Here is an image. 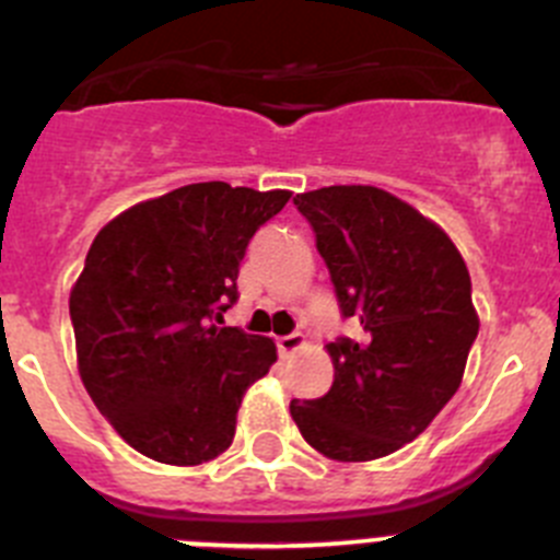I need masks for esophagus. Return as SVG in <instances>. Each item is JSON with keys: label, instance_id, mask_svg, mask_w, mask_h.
<instances>
[{"label": "esophagus", "instance_id": "34e87169", "mask_svg": "<svg viewBox=\"0 0 560 560\" xmlns=\"http://www.w3.org/2000/svg\"><path fill=\"white\" fill-rule=\"evenodd\" d=\"M302 346H305V335L302 332H291V335H283V338H277V351L283 357L294 354V351H300Z\"/></svg>", "mask_w": 560, "mask_h": 560}]
</instances>
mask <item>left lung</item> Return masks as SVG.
Segmentation results:
<instances>
[{"label": "left lung", "mask_w": 560, "mask_h": 560, "mask_svg": "<svg viewBox=\"0 0 560 560\" xmlns=\"http://www.w3.org/2000/svg\"><path fill=\"white\" fill-rule=\"evenodd\" d=\"M294 206L357 335L327 346L332 387L294 398L291 418L329 459H380L412 443L459 390L478 335L470 271L443 228L376 186H324Z\"/></svg>", "instance_id": "obj_1"}]
</instances>
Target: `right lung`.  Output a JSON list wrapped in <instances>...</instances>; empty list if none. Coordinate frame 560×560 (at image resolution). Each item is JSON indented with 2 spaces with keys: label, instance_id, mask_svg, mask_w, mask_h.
Here are the masks:
<instances>
[{
  "label": "right lung",
  "instance_id": "obj_1",
  "mask_svg": "<svg viewBox=\"0 0 560 560\" xmlns=\"http://www.w3.org/2000/svg\"><path fill=\"white\" fill-rule=\"evenodd\" d=\"M291 191L225 180L131 206L90 244L71 291L79 374L98 412L142 456L191 467L236 434L242 396L269 374V338L220 327L238 264Z\"/></svg>",
  "mask_w": 560,
  "mask_h": 560
}]
</instances>
